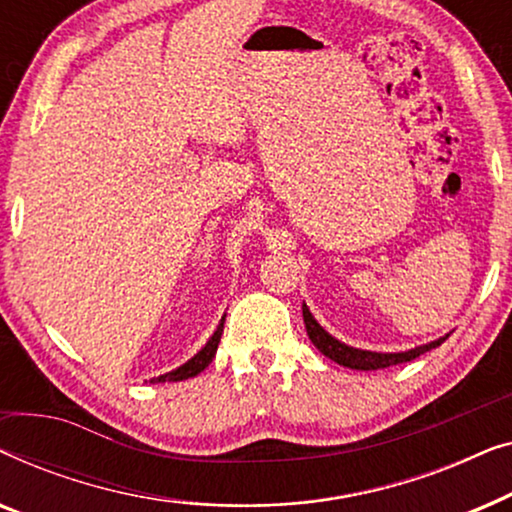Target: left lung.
Masks as SVG:
<instances>
[{
	"mask_svg": "<svg viewBox=\"0 0 512 512\" xmlns=\"http://www.w3.org/2000/svg\"><path fill=\"white\" fill-rule=\"evenodd\" d=\"M303 319H305V328H307V335H310L312 345L319 349L321 354L328 356V359L340 363V366L345 368H352V370H380V368H389V366H396V363H405V361H412L417 359L419 354L429 352V349H436L438 345H443L447 340L445 338H438L429 342V345H419L415 349H408V352H368V349H356V347H349L345 342L335 340L331 333H326L324 328L317 324V319L312 317V312L307 310V305H303Z\"/></svg>",
	"mask_w": 512,
	"mask_h": 512,
	"instance_id": "obj_1",
	"label": "left lung"
}]
</instances>
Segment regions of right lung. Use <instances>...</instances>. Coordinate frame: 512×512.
I'll use <instances>...</instances> for the list:
<instances>
[{
  "instance_id": "obj_1",
  "label": "right lung",
  "mask_w": 512,
  "mask_h": 512,
  "mask_svg": "<svg viewBox=\"0 0 512 512\" xmlns=\"http://www.w3.org/2000/svg\"><path fill=\"white\" fill-rule=\"evenodd\" d=\"M223 321H226V317L221 319V324L216 326V331H214L212 338L207 340V345L202 347L200 352L193 356V359H188L184 366H179L177 370H172V373L153 377L151 382H181V380H188V377H195L198 373H202V370H205L209 363H212L214 356H216V347H219V340H221V333H223Z\"/></svg>"
}]
</instances>
